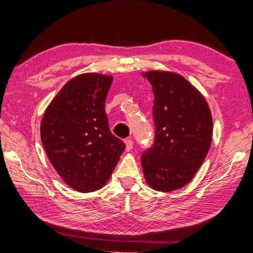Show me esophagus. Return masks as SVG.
I'll return each mask as SVG.
<instances>
[{
	"label": "esophagus",
	"instance_id": "esophagus-1",
	"mask_svg": "<svg viewBox=\"0 0 253 253\" xmlns=\"http://www.w3.org/2000/svg\"><path fill=\"white\" fill-rule=\"evenodd\" d=\"M125 145H126V151L130 152L132 146H134V142L131 139H125Z\"/></svg>",
	"mask_w": 253,
	"mask_h": 253
}]
</instances>
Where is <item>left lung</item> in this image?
Instances as JSON below:
<instances>
[{"mask_svg": "<svg viewBox=\"0 0 253 253\" xmlns=\"http://www.w3.org/2000/svg\"><path fill=\"white\" fill-rule=\"evenodd\" d=\"M156 135L142 156L145 181L153 190L172 192L193 179L212 143L213 121L204 96L183 76L151 70Z\"/></svg>", "mask_w": 253, "mask_h": 253, "instance_id": "1", "label": "left lung"}]
</instances>
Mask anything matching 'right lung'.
<instances>
[{"instance_id":"obj_1","label":"right lung","mask_w":253,"mask_h":253,"mask_svg":"<svg viewBox=\"0 0 253 253\" xmlns=\"http://www.w3.org/2000/svg\"><path fill=\"white\" fill-rule=\"evenodd\" d=\"M113 76L87 72L63 85L46 107L40 135L46 155L68 186L81 193L108 182L125 149L105 111Z\"/></svg>"}]
</instances>
